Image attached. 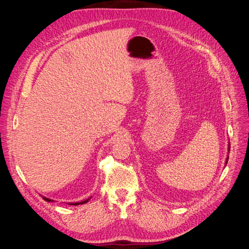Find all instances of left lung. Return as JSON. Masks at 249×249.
<instances>
[{"mask_svg": "<svg viewBox=\"0 0 249 249\" xmlns=\"http://www.w3.org/2000/svg\"><path fill=\"white\" fill-rule=\"evenodd\" d=\"M230 144H229V152H230ZM228 160H229V157H227V160H225V165H227V163H228Z\"/></svg>", "mask_w": 249, "mask_h": 249, "instance_id": "8db88e82", "label": "left lung"}]
</instances>
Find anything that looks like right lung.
I'll use <instances>...</instances> for the list:
<instances>
[{"label": "right lung", "instance_id": "1", "mask_svg": "<svg viewBox=\"0 0 249 249\" xmlns=\"http://www.w3.org/2000/svg\"><path fill=\"white\" fill-rule=\"evenodd\" d=\"M42 198L46 200V201H54L53 199H50V198H48V197H44V196H42ZM90 198L91 197H89L88 199H86V200H83V201H80V202H70V203H67V205H72V206H78V205H83V203H85V202H87Z\"/></svg>", "mask_w": 249, "mask_h": 249}]
</instances>
